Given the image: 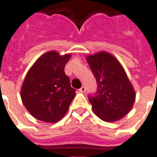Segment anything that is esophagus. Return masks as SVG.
I'll use <instances>...</instances> for the list:
<instances>
[{
    "label": "esophagus",
    "instance_id": "esophagus-1",
    "mask_svg": "<svg viewBox=\"0 0 157 157\" xmlns=\"http://www.w3.org/2000/svg\"><path fill=\"white\" fill-rule=\"evenodd\" d=\"M79 91H80V92H81V93H85V92L86 91V88L85 87V86H82V87H81V88L79 90Z\"/></svg>",
    "mask_w": 157,
    "mask_h": 157
}]
</instances>
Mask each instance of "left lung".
<instances>
[{
    "mask_svg": "<svg viewBox=\"0 0 157 157\" xmlns=\"http://www.w3.org/2000/svg\"><path fill=\"white\" fill-rule=\"evenodd\" d=\"M98 84L94 97H89L94 112L107 122L119 121L130 112L136 94L119 60L106 51L86 57Z\"/></svg>",
    "mask_w": 157,
    "mask_h": 157,
    "instance_id": "8db88e82",
    "label": "left lung"
}]
</instances>
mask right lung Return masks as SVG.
I'll return each mask as SVG.
<instances>
[{
  "mask_svg": "<svg viewBox=\"0 0 157 157\" xmlns=\"http://www.w3.org/2000/svg\"><path fill=\"white\" fill-rule=\"evenodd\" d=\"M71 54L50 50L39 57L28 70L21 87L24 107L36 119L55 123L63 118L76 96L64 67Z\"/></svg>",
  "mask_w": 157,
  "mask_h": 157,
  "instance_id": "obj_1",
  "label": "right lung"
}]
</instances>
